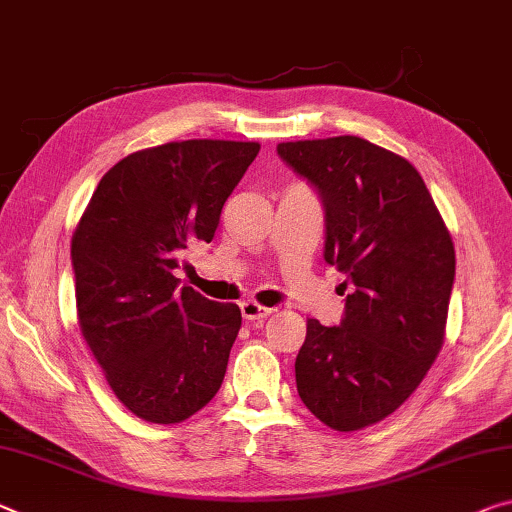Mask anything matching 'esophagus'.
Listing matches in <instances>:
<instances>
[{
  "label": "esophagus",
  "instance_id": "34e87169",
  "mask_svg": "<svg viewBox=\"0 0 512 512\" xmlns=\"http://www.w3.org/2000/svg\"><path fill=\"white\" fill-rule=\"evenodd\" d=\"M271 312H273V307H264V305L255 303V300H243L241 303V314H243V319H248V321H262Z\"/></svg>",
  "mask_w": 512,
  "mask_h": 512
}]
</instances>
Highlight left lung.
Instances as JSON below:
<instances>
[{"instance_id":"left-lung-1","label":"left lung","mask_w":512,"mask_h":512,"mask_svg":"<svg viewBox=\"0 0 512 512\" xmlns=\"http://www.w3.org/2000/svg\"><path fill=\"white\" fill-rule=\"evenodd\" d=\"M278 154L321 193L323 257L353 287L339 326L307 321L298 396L326 426L360 431L401 408L440 353L456 250L399 154L360 136L280 143Z\"/></svg>"}]
</instances>
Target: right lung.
<instances>
[{"label": "right lung", "instance_id": "obj_1", "mask_svg": "<svg viewBox=\"0 0 512 512\" xmlns=\"http://www.w3.org/2000/svg\"><path fill=\"white\" fill-rule=\"evenodd\" d=\"M257 152L253 141L191 139L127 154L75 227L81 335L139 419L180 424L221 389L241 310L180 287L175 269L191 243L214 239Z\"/></svg>", "mask_w": 512, "mask_h": 512}]
</instances>
